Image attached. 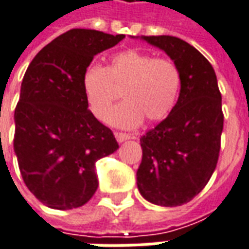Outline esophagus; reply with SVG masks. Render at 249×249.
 I'll return each mask as SVG.
<instances>
[{"instance_id": "esophagus-1", "label": "esophagus", "mask_w": 249, "mask_h": 249, "mask_svg": "<svg viewBox=\"0 0 249 249\" xmlns=\"http://www.w3.org/2000/svg\"><path fill=\"white\" fill-rule=\"evenodd\" d=\"M114 136H116V140H117L119 142H124L130 139L129 135H126V133H120V132H116V133H114Z\"/></svg>"}]
</instances>
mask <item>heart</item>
I'll return each mask as SVG.
<instances>
[{
    "label": "heart",
    "instance_id": "heart-1",
    "mask_svg": "<svg viewBox=\"0 0 249 249\" xmlns=\"http://www.w3.org/2000/svg\"><path fill=\"white\" fill-rule=\"evenodd\" d=\"M182 76L177 64L168 59L126 50L113 55L107 66H89L82 75V89L90 110L104 119L114 101L124 98L107 116L113 126L132 129L147 119L164 120L178 102Z\"/></svg>",
    "mask_w": 249,
    "mask_h": 249
}]
</instances>
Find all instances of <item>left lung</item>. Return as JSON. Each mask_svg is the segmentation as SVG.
Here are the masks:
<instances>
[{
	"label": "left lung",
	"mask_w": 249,
	"mask_h": 249,
	"mask_svg": "<svg viewBox=\"0 0 249 249\" xmlns=\"http://www.w3.org/2000/svg\"><path fill=\"white\" fill-rule=\"evenodd\" d=\"M177 64L182 88L174 110L140 139L136 173L144 199L159 206L189 202L209 182L220 154L224 114L217 76L209 60L174 36H137Z\"/></svg>",
	"instance_id": "1"
}]
</instances>
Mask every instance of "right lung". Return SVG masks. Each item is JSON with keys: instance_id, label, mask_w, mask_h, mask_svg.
Instances as JSON below:
<instances>
[{"instance_id": "right-lung-1", "label": "right lung", "mask_w": 249, "mask_h": 249, "mask_svg": "<svg viewBox=\"0 0 249 249\" xmlns=\"http://www.w3.org/2000/svg\"><path fill=\"white\" fill-rule=\"evenodd\" d=\"M125 35L71 29L41 48L22 78L15 154L29 191L51 209L79 208L98 187L95 161L117 151L113 132L89 110L82 75Z\"/></svg>"}]
</instances>
